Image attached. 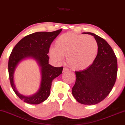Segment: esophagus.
Returning a JSON list of instances; mask_svg holds the SVG:
<instances>
[{"instance_id": "1", "label": "esophagus", "mask_w": 125, "mask_h": 125, "mask_svg": "<svg viewBox=\"0 0 125 125\" xmlns=\"http://www.w3.org/2000/svg\"><path fill=\"white\" fill-rule=\"evenodd\" d=\"M69 70V69L67 68H66V67H64V69H63V70H62V72H67V71H68Z\"/></svg>"}]
</instances>
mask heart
<instances>
[{
    "label": "heart",
    "instance_id": "1",
    "mask_svg": "<svg viewBox=\"0 0 125 125\" xmlns=\"http://www.w3.org/2000/svg\"><path fill=\"white\" fill-rule=\"evenodd\" d=\"M98 52V45L91 35L66 32L61 35L50 49L51 57L60 61L66 56L68 65L74 70H81L93 64Z\"/></svg>",
    "mask_w": 125,
    "mask_h": 125
}]
</instances>
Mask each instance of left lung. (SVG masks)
<instances>
[{
	"instance_id": "left-lung-1",
	"label": "left lung",
	"mask_w": 125,
	"mask_h": 125,
	"mask_svg": "<svg viewBox=\"0 0 125 125\" xmlns=\"http://www.w3.org/2000/svg\"><path fill=\"white\" fill-rule=\"evenodd\" d=\"M98 45L97 56L91 65L75 72L76 80L72 94L79 103L95 105L111 93L117 74V60L113 50L105 40L92 32Z\"/></svg>"
}]
</instances>
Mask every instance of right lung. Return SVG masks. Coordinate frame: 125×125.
<instances>
[{"label":"right lung","mask_w":125,"mask_h":125,"mask_svg":"<svg viewBox=\"0 0 125 125\" xmlns=\"http://www.w3.org/2000/svg\"><path fill=\"white\" fill-rule=\"evenodd\" d=\"M62 31L36 32L26 36L14 46L8 60V73L10 85L16 95L21 100L30 104H39L50 95L52 82L62 73L63 67H54L48 64L50 47ZM31 57L37 61L41 68L42 79L40 88L34 95L26 97L18 93L14 84L13 75L16 66L22 59Z\"/></svg>","instance_id":"add662e5"}]
</instances>
